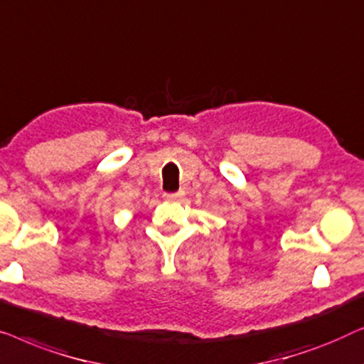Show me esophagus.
Returning a JSON list of instances; mask_svg holds the SVG:
<instances>
[{
    "label": "esophagus",
    "mask_w": 364,
    "mask_h": 364,
    "mask_svg": "<svg viewBox=\"0 0 364 364\" xmlns=\"http://www.w3.org/2000/svg\"><path fill=\"white\" fill-rule=\"evenodd\" d=\"M181 196H183L181 193H165V194H163V198H165L168 203H176V201H180Z\"/></svg>",
    "instance_id": "obj_1"
}]
</instances>
